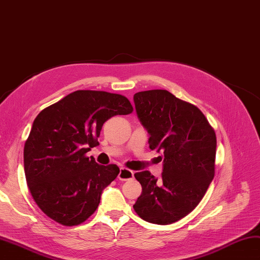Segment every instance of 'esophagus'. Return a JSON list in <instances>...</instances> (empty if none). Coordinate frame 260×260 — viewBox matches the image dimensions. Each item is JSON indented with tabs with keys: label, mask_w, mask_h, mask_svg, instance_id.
I'll return each instance as SVG.
<instances>
[{
	"label": "esophagus",
	"mask_w": 260,
	"mask_h": 260,
	"mask_svg": "<svg viewBox=\"0 0 260 260\" xmlns=\"http://www.w3.org/2000/svg\"><path fill=\"white\" fill-rule=\"evenodd\" d=\"M134 171H131L129 169H125V168H121L120 169V173L117 175V178L121 181H126V180H131L134 179Z\"/></svg>",
	"instance_id": "1"
}]
</instances>
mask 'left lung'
I'll return each mask as SVG.
<instances>
[{"label":"left lung","mask_w":260,"mask_h":260,"mask_svg":"<svg viewBox=\"0 0 260 260\" xmlns=\"http://www.w3.org/2000/svg\"><path fill=\"white\" fill-rule=\"evenodd\" d=\"M139 120L149 134V148L161 153L163 173L137 172L141 194L135 212L146 222L166 225L198 206L215 175L216 135L197 106L164 89L134 96Z\"/></svg>","instance_id":"obj_1"}]
</instances>
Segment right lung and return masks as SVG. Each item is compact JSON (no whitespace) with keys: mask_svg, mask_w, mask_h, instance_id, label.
I'll return each instance as SVG.
<instances>
[{"mask_svg":"<svg viewBox=\"0 0 260 260\" xmlns=\"http://www.w3.org/2000/svg\"><path fill=\"white\" fill-rule=\"evenodd\" d=\"M130 101L102 90H77L47 106L32 123L23 148L24 174L37 206L66 226L95 213L102 191L120 173L86 154L100 145L103 124L132 113Z\"/></svg>","mask_w":260,"mask_h":260,"instance_id":"1","label":"right lung"}]
</instances>
